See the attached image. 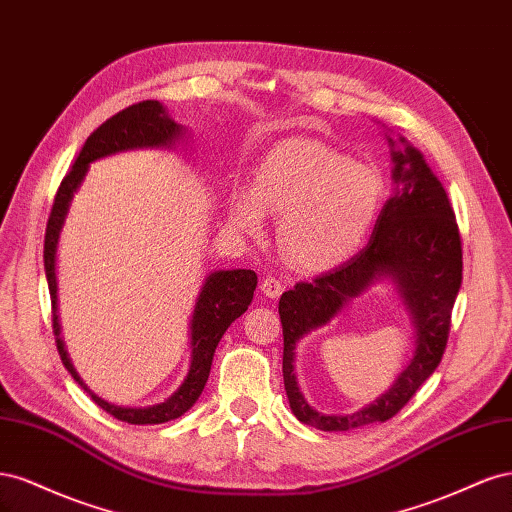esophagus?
I'll list each match as a JSON object with an SVG mask.
<instances>
[{
	"label": "esophagus",
	"mask_w": 512,
	"mask_h": 512,
	"mask_svg": "<svg viewBox=\"0 0 512 512\" xmlns=\"http://www.w3.org/2000/svg\"><path fill=\"white\" fill-rule=\"evenodd\" d=\"M260 290H262V294H267L269 299H277L282 294V290H284V282L280 280V277L267 275L265 280H262V284H260Z\"/></svg>",
	"instance_id": "34e87169"
}]
</instances>
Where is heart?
<instances>
[{
	"label": "heart",
	"mask_w": 512,
	"mask_h": 512,
	"mask_svg": "<svg viewBox=\"0 0 512 512\" xmlns=\"http://www.w3.org/2000/svg\"><path fill=\"white\" fill-rule=\"evenodd\" d=\"M384 203V181L369 164L329 145L292 138L256 166L254 188L230 200V222L260 235L267 213L280 215L277 243L292 267L329 271L361 250Z\"/></svg>",
	"instance_id": "b5f03b06"
}]
</instances>
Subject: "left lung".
Masks as SVG:
<instances>
[{
    "label": "left lung",
    "mask_w": 512,
    "mask_h": 512,
    "mask_svg": "<svg viewBox=\"0 0 512 512\" xmlns=\"http://www.w3.org/2000/svg\"><path fill=\"white\" fill-rule=\"evenodd\" d=\"M389 138L395 192L386 200L369 243L337 269L299 282L280 299L284 329V386L290 410L322 431H348L384 423L404 408L442 361L451 312L461 288V237L455 213L423 153ZM391 279L415 327L411 363L376 402L352 415H322L309 407L293 376V350L307 333L330 321L369 285Z\"/></svg>",
    "instance_id": "1"
}]
</instances>
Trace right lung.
I'll return each mask as SVG.
<instances>
[{
  "label": "right lung",
  "instance_id": "obj_1",
  "mask_svg": "<svg viewBox=\"0 0 512 512\" xmlns=\"http://www.w3.org/2000/svg\"><path fill=\"white\" fill-rule=\"evenodd\" d=\"M183 136V128L179 123L168 117L166 108L158 100H145L123 108L111 119H106L98 130L91 132L85 141L79 158L74 160L70 173L61 181L55 203L49 215V224H46L44 235V271L46 282H49L51 303H53V333L55 344L61 356V363L70 371L72 378L79 382L89 397L96 404L106 410L117 421L130 423V425H160L166 421H173L181 414L188 412L203 393L215 348H218L222 335L226 329L235 322L241 314H245L247 305L254 299V290L258 284V277L250 269H230V271H213L207 275V280L198 292V299L194 305V314L190 322V339H192V361L188 376L181 382L179 389L170 395L162 404L147 406V408H121L115 404H108L106 399L98 397L94 391L76 374L74 365L68 359V352L64 348V339H61V327L57 316V277H55V254H57V241L59 232L64 228L66 215L74 192L81 188V183L87 175L89 164L100 158L113 156L119 151L130 149H168L173 147Z\"/></svg>",
  "mask_w": 512,
  "mask_h": 512
}]
</instances>
